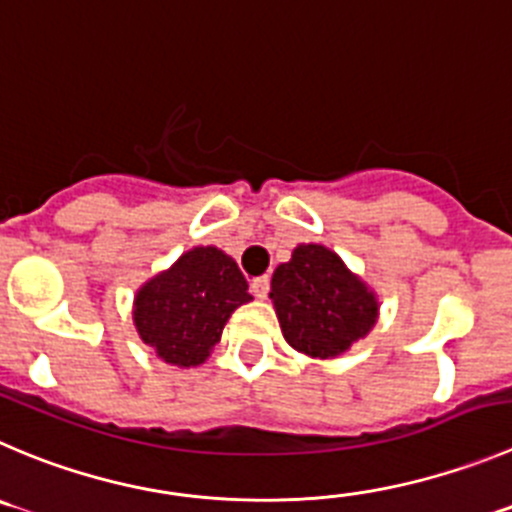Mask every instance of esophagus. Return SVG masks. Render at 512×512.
Listing matches in <instances>:
<instances>
[{"mask_svg": "<svg viewBox=\"0 0 512 512\" xmlns=\"http://www.w3.org/2000/svg\"><path fill=\"white\" fill-rule=\"evenodd\" d=\"M269 276H259V279H253L251 281V291H253V296H256V299H266V296H269Z\"/></svg>", "mask_w": 512, "mask_h": 512, "instance_id": "esophagus-1", "label": "esophagus"}]
</instances>
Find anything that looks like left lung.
<instances>
[{"label":"left lung","instance_id":"1","mask_svg":"<svg viewBox=\"0 0 512 512\" xmlns=\"http://www.w3.org/2000/svg\"><path fill=\"white\" fill-rule=\"evenodd\" d=\"M269 296L289 347L311 359L342 357L379 319L372 286L321 243H299L276 266Z\"/></svg>","mask_w":512,"mask_h":512}]
</instances>
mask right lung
Returning <instances> with one entry per match:
<instances>
[{"label": "right lung", "mask_w": 512, "mask_h": 512, "mask_svg": "<svg viewBox=\"0 0 512 512\" xmlns=\"http://www.w3.org/2000/svg\"><path fill=\"white\" fill-rule=\"evenodd\" d=\"M251 299L248 281L228 253L193 246L135 291L133 324L165 364L198 367L221 342L233 311Z\"/></svg>", "instance_id": "obj_1"}]
</instances>
